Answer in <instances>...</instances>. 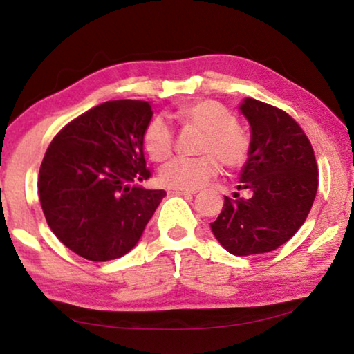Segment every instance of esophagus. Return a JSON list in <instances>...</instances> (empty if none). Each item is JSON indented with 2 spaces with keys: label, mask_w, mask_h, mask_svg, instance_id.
<instances>
[{
  "label": "esophagus",
  "mask_w": 354,
  "mask_h": 354,
  "mask_svg": "<svg viewBox=\"0 0 354 354\" xmlns=\"http://www.w3.org/2000/svg\"><path fill=\"white\" fill-rule=\"evenodd\" d=\"M168 192H169V194H176V196H192V194H196L194 191H189V189H169Z\"/></svg>",
  "instance_id": "esophagus-1"
}]
</instances>
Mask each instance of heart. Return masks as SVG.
<instances>
[{"label": "heart", "mask_w": 354, "mask_h": 354, "mask_svg": "<svg viewBox=\"0 0 354 354\" xmlns=\"http://www.w3.org/2000/svg\"><path fill=\"white\" fill-rule=\"evenodd\" d=\"M173 118L181 126L202 131L199 152L194 158H174L163 165L158 180L173 189H197L210 183L220 173L221 163L228 168H241L252 153V138L238 116L215 100L187 103L173 111ZM145 152L155 162H163L173 153L174 134L168 122L153 118L142 134Z\"/></svg>", "instance_id": "heart-1"}]
</instances>
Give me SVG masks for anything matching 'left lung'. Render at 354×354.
Here are the masks:
<instances>
[{
    "mask_svg": "<svg viewBox=\"0 0 354 354\" xmlns=\"http://www.w3.org/2000/svg\"><path fill=\"white\" fill-rule=\"evenodd\" d=\"M252 133V153L238 189L252 191L225 204L212 232L234 256L270 252L308 218L317 192V163L308 136L288 113L246 98L241 105Z\"/></svg>",
    "mask_w": 354,
    "mask_h": 354,
    "instance_id": "8db88e82",
    "label": "left lung"
}]
</instances>
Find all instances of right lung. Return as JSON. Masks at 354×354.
Returning a JSON list of instances; mask_svg holds the SVG:
<instances>
[{
	"mask_svg": "<svg viewBox=\"0 0 354 354\" xmlns=\"http://www.w3.org/2000/svg\"><path fill=\"white\" fill-rule=\"evenodd\" d=\"M150 118L144 100L105 102L69 121L46 149L41 210L56 238L87 261L129 252L167 196L136 186L152 176L142 144Z\"/></svg>",
	"mask_w": 354,
	"mask_h": 354,
	"instance_id": "1",
	"label": "right lung"
}]
</instances>
